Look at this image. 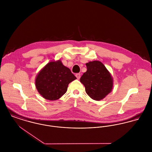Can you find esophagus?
<instances>
[{"instance_id":"34e87169","label":"esophagus","mask_w":152,"mask_h":152,"mask_svg":"<svg viewBox=\"0 0 152 152\" xmlns=\"http://www.w3.org/2000/svg\"><path fill=\"white\" fill-rule=\"evenodd\" d=\"M75 76H76V77H77V79H80V78L81 77L80 73H76Z\"/></svg>"}]
</instances>
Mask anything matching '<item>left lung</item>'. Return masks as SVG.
<instances>
[{"label": "left lung", "mask_w": 152, "mask_h": 152, "mask_svg": "<svg viewBox=\"0 0 152 152\" xmlns=\"http://www.w3.org/2000/svg\"><path fill=\"white\" fill-rule=\"evenodd\" d=\"M87 72L81 77L80 82L85 87L90 98L100 100L106 97L113 88V78L105 66L99 61L86 64Z\"/></svg>", "instance_id": "1"}]
</instances>
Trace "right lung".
Wrapping results in <instances>:
<instances>
[{"mask_svg": "<svg viewBox=\"0 0 152 152\" xmlns=\"http://www.w3.org/2000/svg\"><path fill=\"white\" fill-rule=\"evenodd\" d=\"M76 79L71 70L60 60L51 61L38 74L36 87L43 98L56 100L65 94L68 84Z\"/></svg>", "mask_w": 152, "mask_h": 152, "instance_id": "1", "label": "right lung"}]
</instances>
